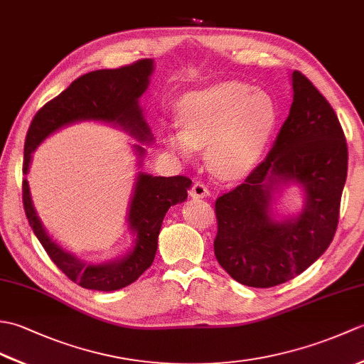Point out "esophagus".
<instances>
[{
	"mask_svg": "<svg viewBox=\"0 0 364 364\" xmlns=\"http://www.w3.org/2000/svg\"><path fill=\"white\" fill-rule=\"evenodd\" d=\"M210 196V189H208L202 181H196L191 188V197L192 198H205Z\"/></svg>",
	"mask_w": 364,
	"mask_h": 364,
	"instance_id": "34e87169",
	"label": "esophagus"
}]
</instances>
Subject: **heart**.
Wrapping results in <instances>:
<instances>
[{"label":"heart","instance_id":"1","mask_svg":"<svg viewBox=\"0 0 364 364\" xmlns=\"http://www.w3.org/2000/svg\"><path fill=\"white\" fill-rule=\"evenodd\" d=\"M183 129L166 136L183 159L208 145V166L215 175L244 173L264 151L277 125V105L269 94L244 82H222L183 98L178 107Z\"/></svg>","mask_w":364,"mask_h":364}]
</instances>
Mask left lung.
I'll use <instances>...</instances> for the list:
<instances>
[{
    "mask_svg": "<svg viewBox=\"0 0 364 364\" xmlns=\"http://www.w3.org/2000/svg\"><path fill=\"white\" fill-rule=\"evenodd\" d=\"M288 119L266 159L242 184L215 200L214 255L236 282L272 288L310 267L333 241L347 176L346 136L333 107L305 75L292 72ZM297 182L306 206L277 223L272 194Z\"/></svg>",
    "mask_w": 364,
    "mask_h": 364,
    "instance_id": "left-lung-1",
    "label": "left lung"
}]
</instances>
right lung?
Returning a JSON list of instances; mask_svg holds the SVG:
<instances>
[{"label":"right lung","mask_w":364,"mask_h":364,"mask_svg":"<svg viewBox=\"0 0 364 364\" xmlns=\"http://www.w3.org/2000/svg\"><path fill=\"white\" fill-rule=\"evenodd\" d=\"M153 59H141L120 68L89 72L76 78L63 94L42 106L31 122L26 141L23 173L28 175L31 153L54 131L80 120L114 123L141 142H151L150 128L144 120L139 98L149 86ZM139 156L142 146L136 145ZM192 181L188 176H153L139 173L131 198L128 222L136 233V245L127 257L103 264H89L53 241L46 235L33 206L29 184L23 180V206L31 228L51 261L76 284L86 289L115 291L136 282L151 266L158 249V235L170 206L188 198Z\"/></svg>","instance_id":"obj_1"}]
</instances>
